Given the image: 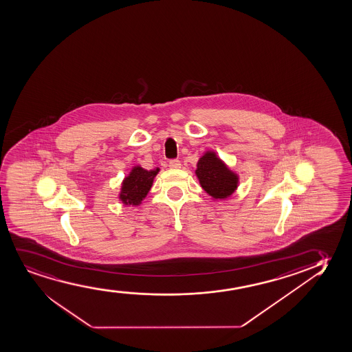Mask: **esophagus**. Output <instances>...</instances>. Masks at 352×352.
I'll return each mask as SVG.
<instances>
[{
    "label": "esophagus",
    "mask_w": 352,
    "mask_h": 352,
    "mask_svg": "<svg viewBox=\"0 0 352 352\" xmlns=\"http://www.w3.org/2000/svg\"><path fill=\"white\" fill-rule=\"evenodd\" d=\"M169 166L171 169H179L181 168V162L178 160H170Z\"/></svg>",
    "instance_id": "1"
}]
</instances>
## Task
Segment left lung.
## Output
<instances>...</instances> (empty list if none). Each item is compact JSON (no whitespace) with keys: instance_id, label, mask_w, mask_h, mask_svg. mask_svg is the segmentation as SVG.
Here are the masks:
<instances>
[{"instance_id":"1","label":"left lung","mask_w":352,"mask_h":352,"mask_svg":"<svg viewBox=\"0 0 352 352\" xmlns=\"http://www.w3.org/2000/svg\"><path fill=\"white\" fill-rule=\"evenodd\" d=\"M196 166L195 174L201 187L213 199H227L238 188V175L228 169L215 152H206Z\"/></svg>"}]
</instances>
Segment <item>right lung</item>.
I'll use <instances>...</instances> for the list:
<instances>
[{"label": "right lung", "instance_id": "add662e5", "mask_svg": "<svg viewBox=\"0 0 352 352\" xmlns=\"http://www.w3.org/2000/svg\"><path fill=\"white\" fill-rule=\"evenodd\" d=\"M160 173V169H142V166H134L129 176L122 181L119 199L124 205L139 206L146 197L153 183V178Z\"/></svg>", "mask_w": 352, "mask_h": 352}]
</instances>
